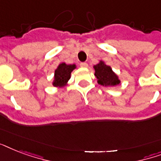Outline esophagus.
<instances>
[{"mask_svg":"<svg viewBox=\"0 0 161 161\" xmlns=\"http://www.w3.org/2000/svg\"><path fill=\"white\" fill-rule=\"evenodd\" d=\"M80 66L82 68H87L88 67V63H81Z\"/></svg>","mask_w":161,"mask_h":161,"instance_id":"34e87169","label":"esophagus"}]
</instances>
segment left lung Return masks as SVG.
<instances>
[{"instance_id": "8db88e82", "label": "left lung", "mask_w": 161, "mask_h": 161, "mask_svg": "<svg viewBox=\"0 0 161 161\" xmlns=\"http://www.w3.org/2000/svg\"><path fill=\"white\" fill-rule=\"evenodd\" d=\"M95 70L94 75L98 79V83L100 85L108 87V86H116L120 83V80L112 68L109 66L106 65L104 62L100 61L98 64L93 66Z\"/></svg>"}]
</instances>
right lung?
<instances>
[{
	"label": "right lung",
	"instance_id": "1",
	"mask_svg": "<svg viewBox=\"0 0 161 161\" xmlns=\"http://www.w3.org/2000/svg\"><path fill=\"white\" fill-rule=\"evenodd\" d=\"M76 68L75 64H66L63 63L59 64L54 73V80L53 85L54 87H64L67 85L68 80L70 79L71 73Z\"/></svg>",
	"mask_w": 161,
	"mask_h": 161
}]
</instances>
